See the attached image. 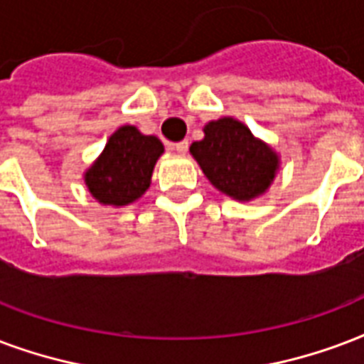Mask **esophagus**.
<instances>
[{"label": "esophagus", "mask_w": 364, "mask_h": 364, "mask_svg": "<svg viewBox=\"0 0 364 364\" xmlns=\"http://www.w3.org/2000/svg\"><path fill=\"white\" fill-rule=\"evenodd\" d=\"M171 149L176 152H179V154H185V152L188 151V141H179L176 145H171Z\"/></svg>", "instance_id": "34e87169"}]
</instances>
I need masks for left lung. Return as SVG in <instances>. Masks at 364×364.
Instances as JSON below:
<instances>
[{"label": "left lung", "instance_id": "left-lung-1", "mask_svg": "<svg viewBox=\"0 0 364 364\" xmlns=\"http://www.w3.org/2000/svg\"><path fill=\"white\" fill-rule=\"evenodd\" d=\"M191 154L213 187L238 202L262 196L281 166L279 154L267 143L229 116L208 122L204 139L194 141Z\"/></svg>", "mask_w": 364, "mask_h": 364}]
</instances>
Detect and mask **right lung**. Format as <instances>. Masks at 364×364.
Wrapping results in <instances>:
<instances>
[{"instance_id":"1","label":"right lung","mask_w":364,"mask_h":364,"mask_svg":"<svg viewBox=\"0 0 364 364\" xmlns=\"http://www.w3.org/2000/svg\"><path fill=\"white\" fill-rule=\"evenodd\" d=\"M162 152L158 137L143 135L135 126H122L108 137L105 151L85 171L83 181L102 206H127L145 194Z\"/></svg>"}]
</instances>
